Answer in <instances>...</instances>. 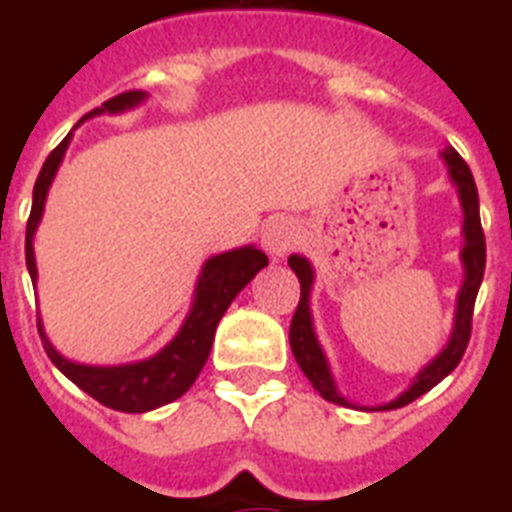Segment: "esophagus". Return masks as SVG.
<instances>
[{
    "label": "esophagus",
    "mask_w": 512,
    "mask_h": 512,
    "mask_svg": "<svg viewBox=\"0 0 512 512\" xmlns=\"http://www.w3.org/2000/svg\"><path fill=\"white\" fill-rule=\"evenodd\" d=\"M261 246L266 248L271 259H282L295 246V225L287 217H271L261 230Z\"/></svg>",
    "instance_id": "1"
}]
</instances>
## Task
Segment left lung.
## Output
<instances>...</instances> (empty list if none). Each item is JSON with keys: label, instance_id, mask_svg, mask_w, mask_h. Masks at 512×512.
Returning <instances> with one entry per match:
<instances>
[{"label": "left lung", "instance_id": "left-lung-1", "mask_svg": "<svg viewBox=\"0 0 512 512\" xmlns=\"http://www.w3.org/2000/svg\"><path fill=\"white\" fill-rule=\"evenodd\" d=\"M441 156L446 161V166H449L451 182L459 189L461 210H464V248H461L464 284H461L459 297H456L454 330H451V338L446 343V348H443L431 364L420 369L418 377L413 379L408 390L402 392L397 400L387 402V405H379L374 410H397L402 405H408V402L418 400L428 390H433L443 377H449L456 366H459L461 356L467 351L469 336H472L474 300H477L479 284H482V277H485V233H482V223H479V194L467 161L454 148H446ZM289 269L295 271L297 279H300V305H297L295 318H292V325H289V346H292V354H295L297 364L305 372V377L310 379L312 387L320 392V397H325L328 402H336V405H348L351 408V402L338 395L333 374H330V366L325 361L318 338H315V328H312L310 289L315 274H312L310 261L302 259V256H289Z\"/></svg>", "mask_w": 512, "mask_h": 512}]
</instances>
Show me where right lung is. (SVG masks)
I'll return each instance as SVG.
<instances>
[{
	"label": "right lung",
	"instance_id": "obj_1",
	"mask_svg": "<svg viewBox=\"0 0 512 512\" xmlns=\"http://www.w3.org/2000/svg\"><path fill=\"white\" fill-rule=\"evenodd\" d=\"M146 99V92L130 89L117 97L107 99L102 107L92 110L87 117L102 115V112H117L133 110L135 104ZM71 133L58 143L51 151V156L45 158L43 169L38 174V182L33 189V210L27 217V233H25V261L30 279L35 282L38 269H35V251H33V235L38 228L40 217H43L45 194L51 189L53 176H56L58 166L63 161V153L69 148ZM269 264L266 253L253 246L235 248V251L217 253L202 266V274L197 279V289H194V302L189 310L187 320L174 336L169 346H164L156 356L146 361H135V364L122 366H89V364H74V361L63 359L51 341L45 338L43 323L38 318V333L43 341L45 354L53 364L61 369L76 387L92 395L94 400L107 405L120 413H148L156 410L166 402H174L176 397H182L184 392L194 384V379L200 377L202 366H205L207 356H210L212 338H215V328L235 295L259 274L264 266Z\"/></svg>",
	"mask_w": 512,
	"mask_h": 512
}]
</instances>
